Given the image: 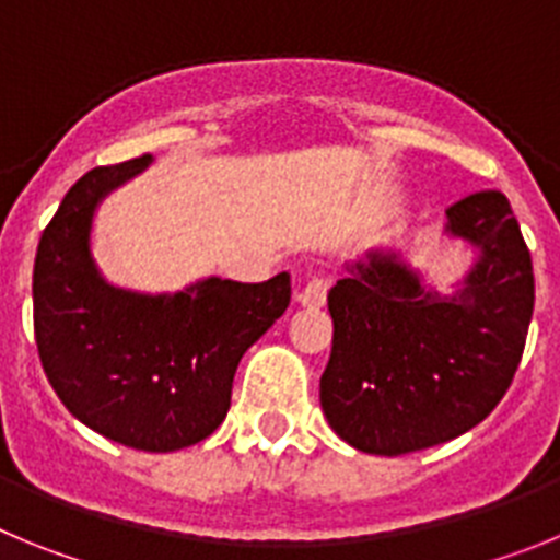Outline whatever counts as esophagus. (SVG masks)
Listing matches in <instances>:
<instances>
[{
  "label": "esophagus",
  "instance_id": "1",
  "mask_svg": "<svg viewBox=\"0 0 560 560\" xmlns=\"http://www.w3.org/2000/svg\"><path fill=\"white\" fill-rule=\"evenodd\" d=\"M328 277L314 275L303 289L296 291V303L305 305V308H319L325 305V296H328Z\"/></svg>",
  "mask_w": 560,
  "mask_h": 560
}]
</instances>
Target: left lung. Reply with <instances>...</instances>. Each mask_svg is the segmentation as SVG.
<instances>
[{
  "mask_svg": "<svg viewBox=\"0 0 560 560\" xmlns=\"http://www.w3.org/2000/svg\"><path fill=\"white\" fill-rule=\"evenodd\" d=\"M446 215L448 232L482 252L457 294L423 289L384 252L350 264L328 294L319 400L359 452L398 457L459 438L497 409L522 361L536 280L511 201L477 190Z\"/></svg>",
  "mask_w": 560,
  "mask_h": 560,
  "instance_id": "1",
  "label": "left lung"
}]
</instances>
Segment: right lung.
I'll list each match as a JSON object with an SVG mask.
<instances>
[{
  "instance_id": "right-lung-1",
  "label": "right lung",
  "mask_w": 560,
  "mask_h": 560,
  "mask_svg": "<svg viewBox=\"0 0 560 560\" xmlns=\"http://www.w3.org/2000/svg\"><path fill=\"white\" fill-rule=\"evenodd\" d=\"M148 160L92 167L69 187L38 241L33 328L49 384L81 423L140 452H176L221 427L237 361L289 308L291 280L210 277L173 296L108 285L89 257L92 212Z\"/></svg>"
}]
</instances>
